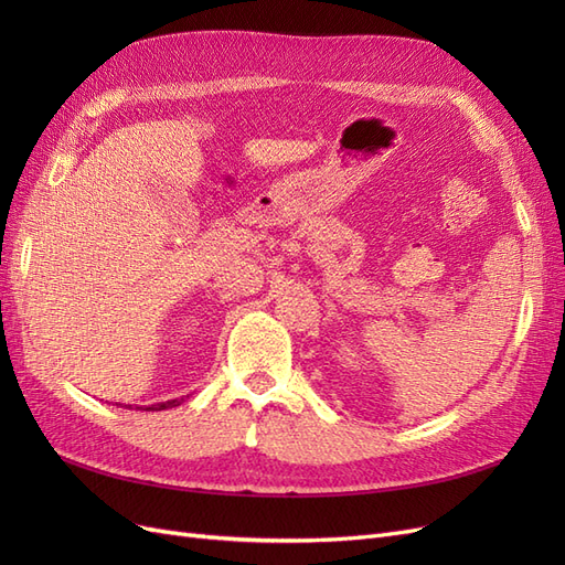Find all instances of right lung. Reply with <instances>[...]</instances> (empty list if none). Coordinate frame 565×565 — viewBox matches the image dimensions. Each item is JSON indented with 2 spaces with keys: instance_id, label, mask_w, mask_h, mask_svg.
Returning a JSON list of instances; mask_svg holds the SVG:
<instances>
[{
  "instance_id": "obj_1",
  "label": "right lung",
  "mask_w": 565,
  "mask_h": 565,
  "mask_svg": "<svg viewBox=\"0 0 565 565\" xmlns=\"http://www.w3.org/2000/svg\"><path fill=\"white\" fill-rule=\"evenodd\" d=\"M181 401H183V398H174V401L158 403V405H143L141 409H148V413H150V409H152V413H156V409H169V407H177V405H181Z\"/></svg>"
}]
</instances>
